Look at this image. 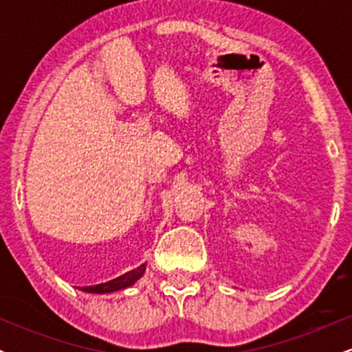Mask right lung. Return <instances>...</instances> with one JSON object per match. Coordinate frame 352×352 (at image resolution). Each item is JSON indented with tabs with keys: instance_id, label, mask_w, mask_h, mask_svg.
<instances>
[{
	"instance_id": "add662e5",
	"label": "right lung",
	"mask_w": 352,
	"mask_h": 352,
	"mask_svg": "<svg viewBox=\"0 0 352 352\" xmlns=\"http://www.w3.org/2000/svg\"><path fill=\"white\" fill-rule=\"evenodd\" d=\"M145 268H147V263H142L140 266H137V268L131 270V272L117 276L116 280L100 283V285H94V286H84V288H79V289L84 293H94V294H107V293L120 292V289H125L129 288V286L135 285V283L144 276Z\"/></svg>"
}]
</instances>
